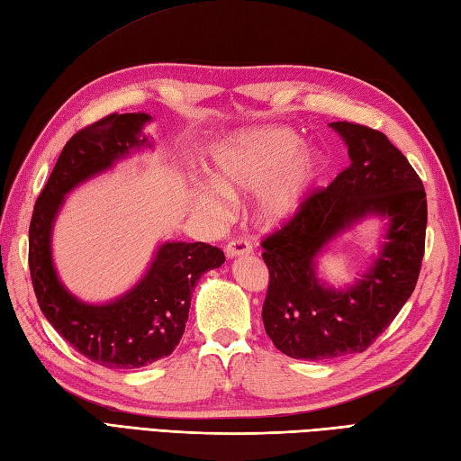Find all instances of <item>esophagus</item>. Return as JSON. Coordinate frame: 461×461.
<instances>
[{
  "mask_svg": "<svg viewBox=\"0 0 461 461\" xmlns=\"http://www.w3.org/2000/svg\"><path fill=\"white\" fill-rule=\"evenodd\" d=\"M251 251H253V245H251L248 240H243V238H235V240L228 241V245H226L228 257L248 255V253H251Z\"/></svg>",
  "mask_w": 461,
  "mask_h": 461,
  "instance_id": "34e87169",
  "label": "esophagus"
}]
</instances>
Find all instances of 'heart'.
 Listing matches in <instances>:
<instances>
[{"label":"heart","instance_id":"1","mask_svg":"<svg viewBox=\"0 0 461 461\" xmlns=\"http://www.w3.org/2000/svg\"><path fill=\"white\" fill-rule=\"evenodd\" d=\"M303 148V139L286 127H259L228 139L213 153L216 178L202 182L198 206L210 216H223L233 194L258 192L257 220L276 228L303 210L322 173V160Z\"/></svg>","mask_w":461,"mask_h":461}]
</instances>
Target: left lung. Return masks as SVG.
I'll return each instance as SVG.
<instances>
[{"label":"left lung","instance_id":"8db88e82","mask_svg":"<svg viewBox=\"0 0 461 461\" xmlns=\"http://www.w3.org/2000/svg\"><path fill=\"white\" fill-rule=\"evenodd\" d=\"M344 137L351 163L303 210L261 241L269 269L263 324L293 359H334L366 351L401 312L419 281L426 240L420 176L387 135L353 122L330 123ZM369 212L391 220L372 271L348 292L317 281L313 259L341 229Z\"/></svg>","mask_w":461,"mask_h":461}]
</instances>
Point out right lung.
Segmentation results:
<instances>
[{
	"label": "right lung",
	"instance_id": "add662e5",
	"mask_svg": "<svg viewBox=\"0 0 461 461\" xmlns=\"http://www.w3.org/2000/svg\"><path fill=\"white\" fill-rule=\"evenodd\" d=\"M147 113H110L64 145L29 223V271L42 314L82 356L110 369H137L175 351L185 334L190 294L202 275L226 261L210 243H163L135 288L110 304H84L59 281L50 259L52 221L64 194L110 168L135 147Z\"/></svg>",
	"mask_w": 461,
	"mask_h": 461
}]
</instances>
